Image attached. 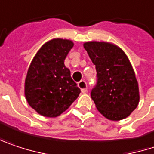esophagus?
I'll return each instance as SVG.
<instances>
[{"instance_id":"esophagus-1","label":"esophagus","mask_w":154,"mask_h":154,"mask_svg":"<svg viewBox=\"0 0 154 154\" xmlns=\"http://www.w3.org/2000/svg\"><path fill=\"white\" fill-rule=\"evenodd\" d=\"M78 87L81 89V91H82L83 93L86 92V91H87V84H86V82L84 81V80L80 81V82L78 83Z\"/></svg>"}]
</instances>
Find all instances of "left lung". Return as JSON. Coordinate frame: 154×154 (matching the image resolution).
I'll list each match as a JSON object with an SVG mask.
<instances>
[{"label":"left lung","instance_id":"1","mask_svg":"<svg viewBox=\"0 0 154 154\" xmlns=\"http://www.w3.org/2000/svg\"><path fill=\"white\" fill-rule=\"evenodd\" d=\"M84 48L96 67L98 82L91 97L97 109L111 121L128 117L140 99L138 83L128 56L109 42L88 41Z\"/></svg>","mask_w":154,"mask_h":154}]
</instances>
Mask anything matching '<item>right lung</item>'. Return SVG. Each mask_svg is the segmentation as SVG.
I'll list each match as a JSON object with an SVG mask.
<instances>
[{
    "mask_svg": "<svg viewBox=\"0 0 154 154\" xmlns=\"http://www.w3.org/2000/svg\"><path fill=\"white\" fill-rule=\"evenodd\" d=\"M73 46L70 39L53 38L39 48L29 66L24 81L25 99L43 116H59L81 91L64 65Z\"/></svg>",
    "mask_w": 154,
    "mask_h": 154,
    "instance_id": "1",
    "label": "right lung"
}]
</instances>
